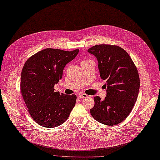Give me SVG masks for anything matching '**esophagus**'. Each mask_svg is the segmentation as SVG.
I'll return each instance as SVG.
<instances>
[{"instance_id":"34e87169","label":"esophagus","mask_w":160,"mask_h":160,"mask_svg":"<svg viewBox=\"0 0 160 160\" xmlns=\"http://www.w3.org/2000/svg\"><path fill=\"white\" fill-rule=\"evenodd\" d=\"M88 95H86V94H85V93H80V95H79V97H80V98H86V97H88Z\"/></svg>"}]
</instances>
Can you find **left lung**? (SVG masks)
<instances>
[{"mask_svg": "<svg viewBox=\"0 0 160 160\" xmlns=\"http://www.w3.org/2000/svg\"><path fill=\"white\" fill-rule=\"evenodd\" d=\"M97 59L100 78L106 80V97H94L90 113L98 122L109 126L122 122L135 104L139 90L138 69L126 50L117 45H97L88 49Z\"/></svg>", "mask_w": 160, "mask_h": 160, "instance_id": "left-lung-1", "label": "left lung"}]
</instances>
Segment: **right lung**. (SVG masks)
<instances>
[{"mask_svg":"<svg viewBox=\"0 0 160 160\" xmlns=\"http://www.w3.org/2000/svg\"><path fill=\"white\" fill-rule=\"evenodd\" d=\"M78 52L45 48L30 57L23 66L21 94L31 117L42 127L61 125L75 106L77 96L55 92L54 86L62 78L65 66Z\"/></svg>","mask_w":160,"mask_h":160,"instance_id":"1","label":"right lung"}]
</instances>
